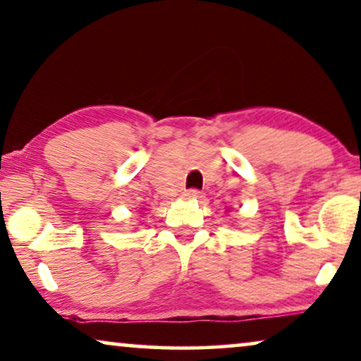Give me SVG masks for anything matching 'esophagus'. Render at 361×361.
I'll list each match as a JSON object with an SVG mask.
<instances>
[{
    "label": "esophagus",
    "mask_w": 361,
    "mask_h": 361,
    "mask_svg": "<svg viewBox=\"0 0 361 361\" xmlns=\"http://www.w3.org/2000/svg\"><path fill=\"white\" fill-rule=\"evenodd\" d=\"M184 195H185L187 198H202L203 193H202L200 190H198V189H189V190H185Z\"/></svg>",
    "instance_id": "1"
}]
</instances>
